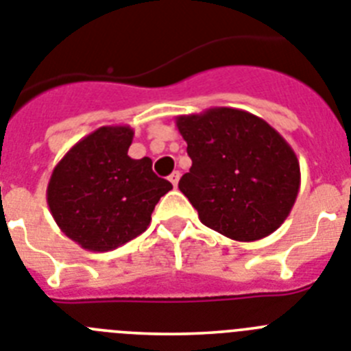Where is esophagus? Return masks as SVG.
Segmentation results:
<instances>
[{"label": "esophagus", "mask_w": 351, "mask_h": 351, "mask_svg": "<svg viewBox=\"0 0 351 351\" xmlns=\"http://www.w3.org/2000/svg\"><path fill=\"white\" fill-rule=\"evenodd\" d=\"M169 182L173 184V187H176V185H178V182H180V171H173L171 175H169Z\"/></svg>", "instance_id": "34e87169"}]
</instances>
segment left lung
<instances>
[{
  "label": "left lung",
  "mask_w": 351,
  "mask_h": 351,
  "mask_svg": "<svg viewBox=\"0 0 351 351\" xmlns=\"http://www.w3.org/2000/svg\"><path fill=\"white\" fill-rule=\"evenodd\" d=\"M176 127L193 158L178 189L205 226L239 242L281 226L300 189V164L281 134L233 108L176 117Z\"/></svg>",
  "instance_id": "1"
}]
</instances>
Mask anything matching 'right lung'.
I'll use <instances>...</instances> for the list:
<instances>
[{
    "mask_svg": "<svg viewBox=\"0 0 351 351\" xmlns=\"http://www.w3.org/2000/svg\"><path fill=\"white\" fill-rule=\"evenodd\" d=\"M134 130L106 125L75 143L54 166L47 205L60 230L86 251L106 252L150 226L173 185L152 171V158L129 157Z\"/></svg>",
    "mask_w": 351,
    "mask_h": 351,
    "instance_id": "obj_1",
    "label": "right lung"
}]
</instances>
